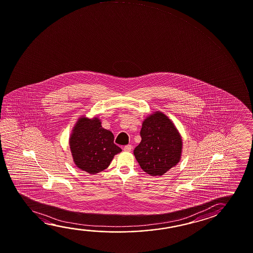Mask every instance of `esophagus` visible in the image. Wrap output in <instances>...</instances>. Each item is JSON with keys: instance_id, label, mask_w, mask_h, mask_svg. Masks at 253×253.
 <instances>
[{"instance_id": "1", "label": "esophagus", "mask_w": 253, "mask_h": 253, "mask_svg": "<svg viewBox=\"0 0 253 253\" xmlns=\"http://www.w3.org/2000/svg\"><path fill=\"white\" fill-rule=\"evenodd\" d=\"M124 150H125V152H130V151H131V150H132V145H125V147H124Z\"/></svg>"}]
</instances>
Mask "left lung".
Returning <instances> with one entry per match:
<instances>
[{"label": "left lung", "mask_w": 253, "mask_h": 253, "mask_svg": "<svg viewBox=\"0 0 253 253\" xmlns=\"http://www.w3.org/2000/svg\"><path fill=\"white\" fill-rule=\"evenodd\" d=\"M142 140L134 149L141 169L152 176L162 175L178 163L182 137L163 113L156 111L145 118L140 130Z\"/></svg>", "instance_id": "obj_1"}]
</instances>
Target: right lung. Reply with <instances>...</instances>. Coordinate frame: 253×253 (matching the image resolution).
<instances>
[{
	"instance_id": "obj_1",
	"label": "right lung",
	"mask_w": 253,
	"mask_h": 253,
	"mask_svg": "<svg viewBox=\"0 0 253 253\" xmlns=\"http://www.w3.org/2000/svg\"><path fill=\"white\" fill-rule=\"evenodd\" d=\"M70 148L76 166L88 174L106 169L122 149L114 143V135L102 128L99 118H79L70 137Z\"/></svg>"
}]
</instances>
